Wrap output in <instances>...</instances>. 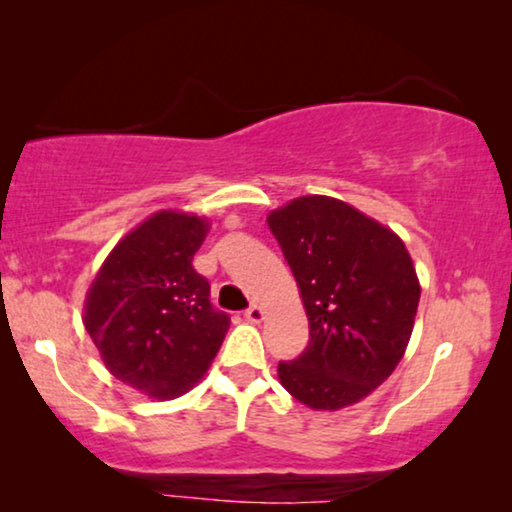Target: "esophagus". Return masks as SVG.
Listing matches in <instances>:
<instances>
[{
    "label": "esophagus",
    "mask_w": 512,
    "mask_h": 512,
    "mask_svg": "<svg viewBox=\"0 0 512 512\" xmlns=\"http://www.w3.org/2000/svg\"><path fill=\"white\" fill-rule=\"evenodd\" d=\"M244 317H247L249 321H254V324H261L263 317H265V312H263L261 305H251L249 310L244 312Z\"/></svg>",
    "instance_id": "1"
}]
</instances>
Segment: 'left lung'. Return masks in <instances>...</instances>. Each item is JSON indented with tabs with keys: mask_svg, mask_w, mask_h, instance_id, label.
Wrapping results in <instances>:
<instances>
[{
	"mask_svg": "<svg viewBox=\"0 0 512 512\" xmlns=\"http://www.w3.org/2000/svg\"><path fill=\"white\" fill-rule=\"evenodd\" d=\"M303 298L310 342L279 382L312 410L359 403L394 373L415 326L419 279L401 237L347 202L305 195L268 214Z\"/></svg>",
	"mask_w": 512,
	"mask_h": 512,
	"instance_id": "8db88e82",
	"label": "left lung"
}]
</instances>
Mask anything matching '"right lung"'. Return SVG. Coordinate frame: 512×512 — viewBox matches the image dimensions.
Listing matches in <instances>:
<instances>
[{
  "mask_svg": "<svg viewBox=\"0 0 512 512\" xmlns=\"http://www.w3.org/2000/svg\"><path fill=\"white\" fill-rule=\"evenodd\" d=\"M207 219L158 212L123 237L90 284L83 324L104 366L128 387L170 401L214 361L230 317L193 268Z\"/></svg>",
  "mask_w": 512,
  "mask_h": 512,
  "instance_id": "add662e5",
  "label": "right lung"
}]
</instances>
